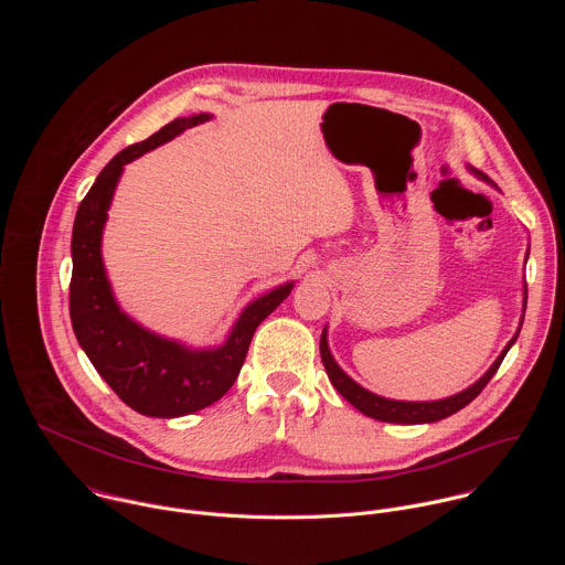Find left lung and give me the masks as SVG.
<instances>
[{
    "label": "left lung",
    "instance_id": "left-lung-1",
    "mask_svg": "<svg viewBox=\"0 0 565 565\" xmlns=\"http://www.w3.org/2000/svg\"><path fill=\"white\" fill-rule=\"evenodd\" d=\"M469 172H473L478 179L482 181H490L488 174L478 172L476 168H469ZM525 301H527V288H525ZM523 324V319H521ZM519 338V331L516 335L508 342V347L503 349V353L497 358V362L490 366V371L482 375L478 382H473L469 388L451 395V397H445V399H431V402H402V399H388V397H382V395H375L371 391H366L364 386H360L355 380H351L342 369L340 364L333 360L331 351H329V340H327V329L324 333H321V340H319V353H321V362H324V369L329 373V380L333 382V386L351 402V405L362 412L364 416L369 418H375V420H382V423H397V425H423V423H436V420H443L456 412H460L462 407H467L469 402L488 386V382L494 377V373L499 371L505 353L512 349V344L516 342Z\"/></svg>",
    "mask_w": 565,
    "mask_h": 565
}]
</instances>
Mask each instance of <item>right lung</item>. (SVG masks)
<instances>
[{
  "label": "right lung",
  "mask_w": 565,
  "mask_h": 565,
  "mask_svg": "<svg viewBox=\"0 0 565 565\" xmlns=\"http://www.w3.org/2000/svg\"><path fill=\"white\" fill-rule=\"evenodd\" d=\"M210 118V114L177 118L147 140L116 153L79 203L73 223V273L68 286L73 333L96 371L125 405L151 418L188 416L223 397L244 366L257 327L292 290L290 281L255 299L238 315L221 347L201 351L142 329L114 299L103 266L100 241L107 210L125 166Z\"/></svg>",
  "instance_id": "right-lung-1"
}]
</instances>
